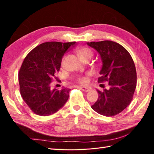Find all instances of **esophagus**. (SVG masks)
Listing matches in <instances>:
<instances>
[{
    "instance_id": "34e87169",
    "label": "esophagus",
    "mask_w": 154,
    "mask_h": 154,
    "mask_svg": "<svg viewBox=\"0 0 154 154\" xmlns=\"http://www.w3.org/2000/svg\"><path fill=\"white\" fill-rule=\"evenodd\" d=\"M80 89H82V90H83V91H85V92L89 91L91 89L90 88H88V87H83V86H81Z\"/></svg>"
}]
</instances>
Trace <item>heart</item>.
Here are the masks:
<instances>
[{"label": "heart", "mask_w": 154, "mask_h": 154, "mask_svg": "<svg viewBox=\"0 0 154 154\" xmlns=\"http://www.w3.org/2000/svg\"><path fill=\"white\" fill-rule=\"evenodd\" d=\"M77 54L79 56V57H84V56L87 55H90L92 56V52L91 50L88 48H85V47H83V48H80L77 50ZM77 81L81 84H85V83H88V77L86 76H80L77 78Z\"/></svg>", "instance_id": "heart-1"}]
</instances>
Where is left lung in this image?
I'll use <instances>...</instances> for the list:
<instances>
[{
	"label": "left lung",
	"mask_w": 154,
	"mask_h": 154,
	"mask_svg": "<svg viewBox=\"0 0 154 154\" xmlns=\"http://www.w3.org/2000/svg\"><path fill=\"white\" fill-rule=\"evenodd\" d=\"M87 44L98 52L102 61L98 83L108 82L110 85L104 91L97 90L98 99L91 108L106 116L116 115L133 100L137 85L135 63L129 52L115 42H91Z\"/></svg>",
	"instance_id": "left-lung-1"
}]
</instances>
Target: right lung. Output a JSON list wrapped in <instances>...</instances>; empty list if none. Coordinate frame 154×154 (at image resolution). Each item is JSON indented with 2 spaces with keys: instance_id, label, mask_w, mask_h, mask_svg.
<instances>
[{
  "instance_id": "right-lung-1",
  "label": "right lung",
  "mask_w": 154,
  "mask_h": 154,
  "mask_svg": "<svg viewBox=\"0 0 154 154\" xmlns=\"http://www.w3.org/2000/svg\"><path fill=\"white\" fill-rule=\"evenodd\" d=\"M73 42H48L33 48L25 58L18 75L22 98L33 112L49 116L65 105L71 89H51L50 84L59 71L62 58Z\"/></svg>"
}]
</instances>
